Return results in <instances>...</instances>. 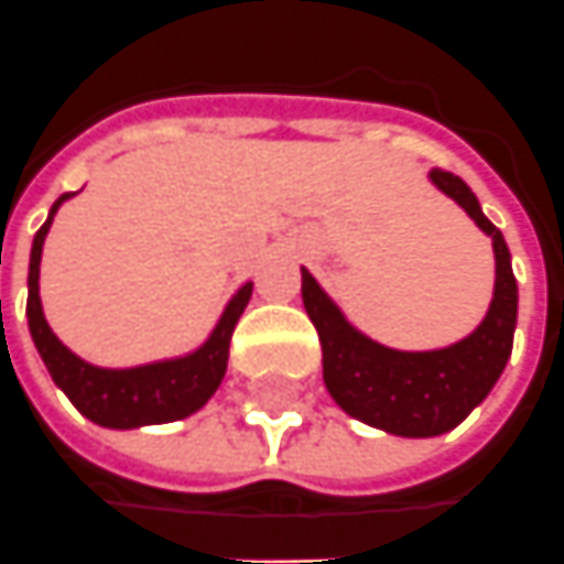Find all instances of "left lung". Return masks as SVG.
<instances>
[{
    "label": "left lung",
    "instance_id": "1",
    "mask_svg": "<svg viewBox=\"0 0 564 564\" xmlns=\"http://www.w3.org/2000/svg\"><path fill=\"white\" fill-rule=\"evenodd\" d=\"M430 181L467 212L495 245V297L482 325L452 347L405 352L390 349L352 328L340 306L322 291L310 270L304 275V306L322 344V378L349 417L408 438L442 436L491 393L512 352L519 289L510 248L482 205L452 171H430Z\"/></svg>",
    "mask_w": 564,
    "mask_h": 564
}]
</instances>
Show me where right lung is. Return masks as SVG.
I'll return each mask as SVG.
<instances>
[{
	"label": "right lung",
	"mask_w": 564,
	"mask_h": 564,
	"mask_svg": "<svg viewBox=\"0 0 564 564\" xmlns=\"http://www.w3.org/2000/svg\"><path fill=\"white\" fill-rule=\"evenodd\" d=\"M73 193H64L54 202L48 220L39 227L30 251V275H26V319L30 334L36 344L42 362L48 368L52 380L67 393L73 405L91 423L110 426V430H134V426H150V423H171L189 417L199 411L227 375V359H230V337L236 322L251 301V282L232 294V301L217 319L215 332L199 349L165 359V362L138 365V368H97L85 362L76 352H69L57 334L48 328L42 301H39V263H42V245L48 236L57 208L69 199Z\"/></svg>",
	"instance_id": "add662e5"
}]
</instances>
